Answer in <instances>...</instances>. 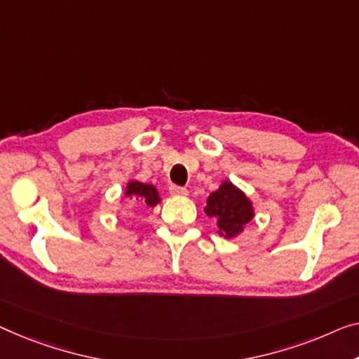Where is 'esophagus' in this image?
Returning <instances> with one entry per match:
<instances>
[{"label": "esophagus", "instance_id": "esophagus-1", "mask_svg": "<svg viewBox=\"0 0 359 359\" xmlns=\"http://www.w3.org/2000/svg\"><path fill=\"white\" fill-rule=\"evenodd\" d=\"M169 194L172 196H185L189 191H187L185 187H179V185H170L169 187Z\"/></svg>", "mask_w": 359, "mask_h": 359}]
</instances>
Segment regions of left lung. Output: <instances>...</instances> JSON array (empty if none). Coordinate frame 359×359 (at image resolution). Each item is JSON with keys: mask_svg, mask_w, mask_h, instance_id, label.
Segmentation results:
<instances>
[{"mask_svg": "<svg viewBox=\"0 0 359 359\" xmlns=\"http://www.w3.org/2000/svg\"><path fill=\"white\" fill-rule=\"evenodd\" d=\"M206 216L216 221L217 233L226 238H237L255 217V206L242 189L224 180L216 191L208 196Z\"/></svg>", "mask_w": 359, "mask_h": 359, "instance_id": "left-lung-1", "label": "left lung"}]
</instances>
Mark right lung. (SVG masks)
<instances>
[{"mask_svg": "<svg viewBox=\"0 0 359 359\" xmlns=\"http://www.w3.org/2000/svg\"><path fill=\"white\" fill-rule=\"evenodd\" d=\"M124 198H130L133 201L143 203L149 208H154L161 203V196H159V191L153 184H143V182L138 180H128L124 190Z\"/></svg>", "mask_w": 359, "mask_h": 359, "instance_id": "right-lung-1", "label": "right lung"}]
</instances>
